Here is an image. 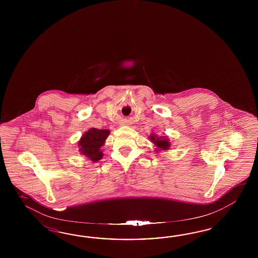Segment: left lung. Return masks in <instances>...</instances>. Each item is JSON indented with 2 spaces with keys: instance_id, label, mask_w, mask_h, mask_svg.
I'll return each mask as SVG.
<instances>
[{
  "instance_id": "1",
  "label": "left lung",
  "mask_w": 258,
  "mask_h": 258,
  "mask_svg": "<svg viewBox=\"0 0 258 258\" xmlns=\"http://www.w3.org/2000/svg\"><path fill=\"white\" fill-rule=\"evenodd\" d=\"M149 140L151 141L152 144H154V146L156 147L155 151L167 150L170 148V143L168 138L166 137H158L154 133H151V135L149 136Z\"/></svg>"
}]
</instances>
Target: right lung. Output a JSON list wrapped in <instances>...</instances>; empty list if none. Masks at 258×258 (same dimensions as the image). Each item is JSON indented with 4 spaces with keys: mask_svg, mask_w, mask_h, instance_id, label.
<instances>
[{
    "mask_svg": "<svg viewBox=\"0 0 258 258\" xmlns=\"http://www.w3.org/2000/svg\"><path fill=\"white\" fill-rule=\"evenodd\" d=\"M109 134V130H98L94 127L90 128L78 141L79 152L82 155L88 157L92 162H98L103 157V152L100 149Z\"/></svg>",
    "mask_w": 258,
    "mask_h": 258,
    "instance_id": "add662e5",
    "label": "right lung"
}]
</instances>
